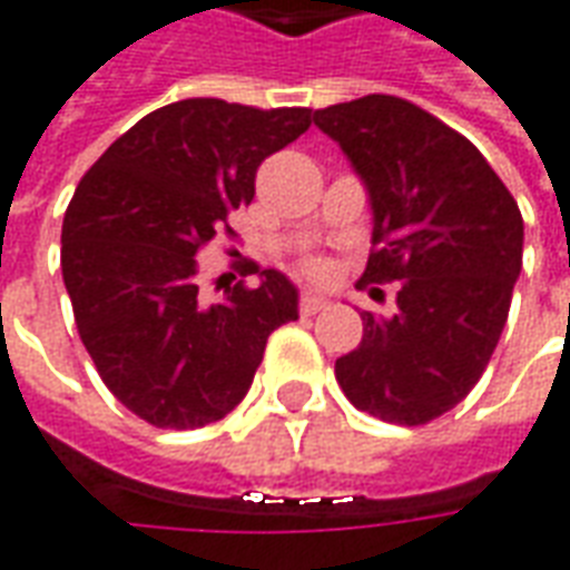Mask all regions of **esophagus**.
<instances>
[{"instance_id": "obj_1", "label": "esophagus", "mask_w": 570, "mask_h": 570, "mask_svg": "<svg viewBox=\"0 0 570 570\" xmlns=\"http://www.w3.org/2000/svg\"><path fill=\"white\" fill-rule=\"evenodd\" d=\"M326 308H330V298L321 296V293H311L308 289V293H302V298H298V314H305V317Z\"/></svg>"}]
</instances>
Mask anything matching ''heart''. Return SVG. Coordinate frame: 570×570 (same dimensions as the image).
I'll return each instance as SVG.
<instances>
[{
  "label": "heart",
  "instance_id": "b5f03b06",
  "mask_svg": "<svg viewBox=\"0 0 570 570\" xmlns=\"http://www.w3.org/2000/svg\"><path fill=\"white\" fill-rule=\"evenodd\" d=\"M305 272H308V274H323V265H321V262H308V265H305Z\"/></svg>",
  "mask_w": 570,
  "mask_h": 570
}]
</instances>
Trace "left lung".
Instances as JSON below:
<instances>
[{
	"mask_svg": "<svg viewBox=\"0 0 570 570\" xmlns=\"http://www.w3.org/2000/svg\"><path fill=\"white\" fill-rule=\"evenodd\" d=\"M370 188L375 228L360 286L400 284L396 314L363 311L360 345L335 360L372 419L419 428L482 379L522 272V213L473 142L391 94L314 112Z\"/></svg>",
	"mask_w": 570,
	"mask_h": 570,
	"instance_id": "8db88e82",
	"label": "left lung"
}]
</instances>
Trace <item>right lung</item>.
Masks as SVG:
<instances>
[{"instance_id": "add662e5", "label": "right lung", "mask_w": 570, "mask_h": 570, "mask_svg": "<svg viewBox=\"0 0 570 570\" xmlns=\"http://www.w3.org/2000/svg\"><path fill=\"white\" fill-rule=\"evenodd\" d=\"M311 128V109L195 97L121 134L81 176L63 216L60 268L81 345L121 406L151 428L195 430L247 396L268 335L298 317L296 286L240 262L223 302L198 293V253L235 235L259 164Z\"/></svg>"}]
</instances>
